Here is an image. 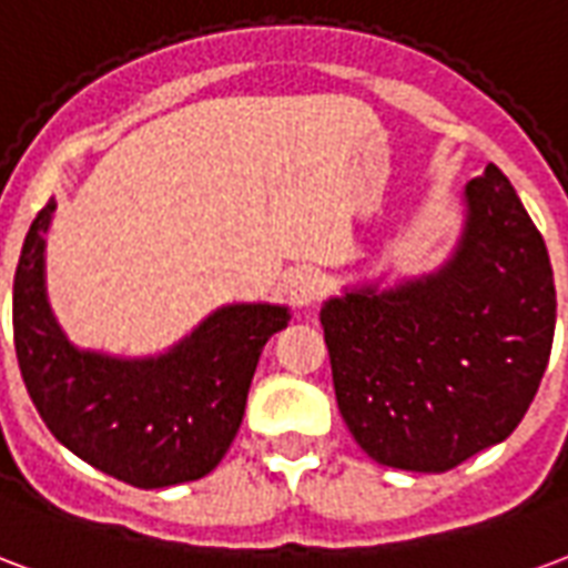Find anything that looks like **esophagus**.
I'll return each mask as SVG.
<instances>
[{
  "label": "esophagus",
  "instance_id": "1",
  "mask_svg": "<svg viewBox=\"0 0 568 568\" xmlns=\"http://www.w3.org/2000/svg\"><path fill=\"white\" fill-rule=\"evenodd\" d=\"M322 273L313 271V267H297V271L288 273V280H285V292L288 297L295 301L297 306H313L322 297Z\"/></svg>",
  "mask_w": 568,
  "mask_h": 568
}]
</instances>
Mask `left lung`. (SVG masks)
Returning <instances> with one entry per match:
<instances>
[{
    "mask_svg": "<svg viewBox=\"0 0 568 568\" xmlns=\"http://www.w3.org/2000/svg\"><path fill=\"white\" fill-rule=\"evenodd\" d=\"M469 220L443 271L322 306L343 422L373 460L445 473L503 443L551 358L548 246L497 165L466 183Z\"/></svg>",
    "mask_w": 568,
    "mask_h": 568,
    "instance_id": "8db88e82",
    "label": "left lung"
}]
</instances>
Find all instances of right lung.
Instances as JSON below:
<instances>
[{"label": "right lung", "instance_id": "1", "mask_svg": "<svg viewBox=\"0 0 568 568\" xmlns=\"http://www.w3.org/2000/svg\"><path fill=\"white\" fill-rule=\"evenodd\" d=\"M53 207L48 201L38 210L14 273L17 364L38 415L69 452L125 485L168 487L207 476L241 427L258 355L288 325V310L222 306L162 358L78 352L44 295Z\"/></svg>", "mask_w": 568, "mask_h": 568}]
</instances>
